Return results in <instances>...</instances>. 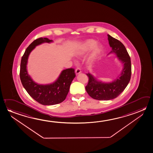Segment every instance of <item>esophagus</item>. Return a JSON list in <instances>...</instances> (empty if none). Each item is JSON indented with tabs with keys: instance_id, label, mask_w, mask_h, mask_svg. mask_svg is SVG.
<instances>
[{
	"instance_id": "esophagus-1",
	"label": "esophagus",
	"mask_w": 153,
	"mask_h": 153,
	"mask_svg": "<svg viewBox=\"0 0 153 153\" xmlns=\"http://www.w3.org/2000/svg\"><path fill=\"white\" fill-rule=\"evenodd\" d=\"M81 72V69H80V68H76L75 69V73H76V75L80 74Z\"/></svg>"
}]
</instances>
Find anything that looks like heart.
<instances>
[{
  "mask_svg": "<svg viewBox=\"0 0 153 153\" xmlns=\"http://www.w3.org/2000/svg\"><path fill=\"white\" fill-rule=\"evenodd\" d=\"M96 42L95 41L92 40H90L86 41L84 45H83L82 49H81V51H80L79 53L81 54L85 53V52L94 48L96 46Z\"/></svg>",
  "mask_w": 153,
  "mask_h": 153,
  "instance_id": "b5f03b06",
  "label": "heart"
}]
</instances>
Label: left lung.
<instances>
[{"instance_id":"1","label":"left lung","mask_w":153,"mask_h":153,"mask_svg":"<svg viewBox=\"0 0 153 153\" xmlns=\"http://www.w3.org/2000/svg\"><path fill=\"white\" fill-rule=\"evenodd\" d=\"M108 40L112 48L110 53H116L119 59L123 63L124 68L120 77L112 83L97 81L91 74H86L89 80L85 90L91 98L100 100H108L118 97L126 87L131 79V59L126 47L121 41L109 34Z\"/></svg>"}]
</instances>
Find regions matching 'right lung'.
I'll return each mask as SVG.
<instances>
[{
  "instance_id": "obj_1",
  "label": "right lung",
  "mask_w": 153,
  "mask_h": 153,
  "mask_svg": "<svg viewBox=\"0 0 153 153\" xmlns=\"http://www.w3.org/2000/svg\"><path fill=\"white\" fill-rule=\"evenodd\" d=\"M52 41L47 38L36 39L25 50L20 65L19 75L23 87L33 99L43 105L57 104L65 100L71 83L76 76L74 68H68L62 71L57 80L53 84L40 85L34 82L28 75L27 64L30 52L38 45Z\"/></svg>"
}]
</instances>
